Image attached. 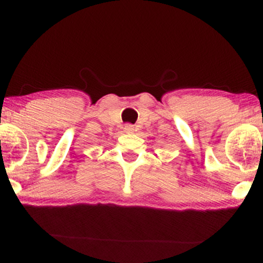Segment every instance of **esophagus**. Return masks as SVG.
Listing matches in <instances>:
<instances>
[{
	"mask_svg": "<svg viewBox=\"0 0 263 263\" xmlns=\"http://www.w3.org/2000/svg\"><path fill=\"white\" fill-rule=\"evenodd\" d=\"M124 130H125V133H133V132H134V125H132V124H125Z\"/></svg>",
	"mask_w": 263,
	"mask_h": 263,
	"instance_id": "1",
	"label": "esophagus"
}]
</instances>
